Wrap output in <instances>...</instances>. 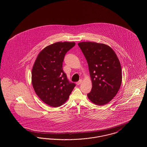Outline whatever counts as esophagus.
<instances>
[{
  "label": "esophagus",
  "instance_id": "34e87169",
  "mask_svg": "<svg viewBox=\"0 0 147 147\" xmlns=\"http://www.w3.org/2000/svg\"><path fill=\"white\" fill-rule=\"evenodd\" d=\"M82 82H83V80H82V79H80L78 82H77V84H78V85H80V84L82 83Z\"/></svg>",
  "mask_w": 147,
  "mask_h": 147
}]
</instances>
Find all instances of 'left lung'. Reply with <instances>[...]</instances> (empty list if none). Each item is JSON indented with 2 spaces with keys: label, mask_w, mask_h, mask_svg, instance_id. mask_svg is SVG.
I'll list each match as a JSON object with an SVG mask.
<instances>
[{
  "label": "left lung",
  "mask_w": 147,
  "mask_h": 147,
  "mask_svg": "<svg viewBox=\"0 0 147 147\" xmlns=\"http://www.w3.org/2000/svg\"><path fill=\"white\" fill-rule=\"evenodd\" d=\"M78 45L86 59L92 84L87 96L96 105H106L116 96L122 84L119 59L114 51L104 43L82 42Z\"/></svg>",
  "instance_id": "obj_1"
}]
</instances>
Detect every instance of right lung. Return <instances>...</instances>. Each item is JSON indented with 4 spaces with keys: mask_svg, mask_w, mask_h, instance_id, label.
Instances as JSON below:
<instances>
[{
    "mask_svg": "<svg viewBox=\"0 0 147 147\" xmlns=\"http://www.w3.org/2000/svg\"><path fill=\"white\" fill-rule=\"evenodd\" d=\"M75 45L74 42L50 45L40 51L33 64V89L42 101L51 107L64 104L76 85L68 82L62 69L65 54Z\"/></svg>",
    "mask_w": 147,
    "mask_h": 147,
    "instance_id": "add662e5",
    "label": "right lung"
}]
</instances>
